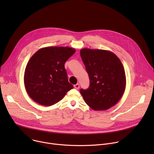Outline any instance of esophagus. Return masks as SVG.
<instances>
[{"label": "esophagus", "instance_id": "esophagus-1", "mask_svg": "<svg viewBox=\"0 0 154 154\" xmlns=\"http://www.w3.org/2000/svg\"><path fill=\"white\" fill-rule=\"evenodd\" d=\"M74 88L75 89H77V90H79V88H80V85H79V83H77L76 85H74Z\"/></svg>", "mask_w": 154, "mask_h": 154}]
</instances>
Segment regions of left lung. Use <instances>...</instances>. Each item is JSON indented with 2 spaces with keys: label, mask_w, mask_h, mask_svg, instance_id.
I'll return each instance as SVG.
<instances>
[{
  "label": "left lung",
  "mask_w": 154,
  "mask_h": 154,
  "mask_svg": "<svg viewBox=\"0 0 154 154\" xmlns=\"http://www.w3.org/2000/svg\"><path fill=\"white\" fill-rule=\"evenodd\" d=\"M80 56L88 74L90 85L80 90L85 102L96 111L116 105L124 93L126 77L119 58L112 52L83 48Z\"/></svg>",
  "instance_id": "1"
}]
</instances>
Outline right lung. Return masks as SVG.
Wrapping results in <instances>:
<instances>
[{"mask_svg":"<svg viewBox=\"0 0 154 154\" xmlns=\"http://www.w3.org/2000/svg\"><path fill=\"white\" fill-rule=\"evenodd\" d=\"M75 52L69 47H46L30 58L24 72V85L32 99L44 106L61 100L73 86L68 80L64 63Z\"/></svg>","mask_w":154,"mask_h":154,"instance_id":"obj_1","label":"right lung"}]
</instances>
